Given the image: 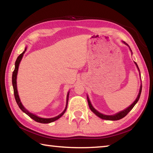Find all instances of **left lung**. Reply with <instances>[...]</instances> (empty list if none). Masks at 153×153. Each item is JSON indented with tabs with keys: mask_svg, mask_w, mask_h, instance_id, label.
I'll list each match as a JSON object with an SVG mask.
<instances>
[{
	"mask_svg": "<svg viewBox=\"0 0 153 153\" xmlns=\"http://www.w3.org/2000/svg\"><path fill=\"white\" fill-rule=\"evenodd\" d=\"M126 43V42H124ZM127 45V44H126ZM131 50V49H130ZM135 64L136 65L137 67H138V70H139V68H138V65H137V63L135 62ZM141 92H142V85L140 86V92H139V94H138V97H137V98L136 99L135 101H134L132 104H131L130 106L128 108H127L126 109L123 110L122 111H121V112L118 113L117 114H115V115H103V114L102 113H100L99 112H98V111L95 109V108L92 107L91 103H90V100L88 99V105H89V107L90 108V110H91L93 113H94V114H96L98 117H99L100 118L102 119V120H112V121H115V120H121V119L123 118L125 116H126L127 115H128V113L130 111L131 109H132L133 107L135 106V105L137 103V102L138 101L139 98H140V94H141Z\"/></svg>",
	"mask_w": 153,
	"mask_h": 153,
	"instance_id": "left-lung-1",
	"label": "left lung"
}]
</instances>
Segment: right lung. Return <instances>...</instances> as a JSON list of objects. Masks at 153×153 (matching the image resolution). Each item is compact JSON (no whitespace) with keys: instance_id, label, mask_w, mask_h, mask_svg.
<instances>
[{"instance_id":"obj_1","label":"right lung","mask_w":153,"mask_h":153,"mask_svg":"<svg viewBox=\"0 0 153 153\" xmlns=\"http://www.w3.org/2000/svg\"><path fill=\"white\" fill-rule=\"evenodd\" d=\"M26 51V48L25 49V51L23 52L22 54H20V55L18 56V57L16 61H15V69L13 72V76H12V83H13V91H14V96H15V100H16V102L17 103L18 106H19V107L20 108V109L22 110L23 112H24L25 114H27V115L30 117L32 119L36 121H37L38 123H51V122H53V121H55L56 120H57L58 119L60 118L62 115H63L65 113V112L66 111L67 109V103H68V97H69V94H67V105H66V107L65 108V110L63 111V112L61 113L60 115L56 116L55 117H53V118H49V119H45V118H41L38 117V116H36L35 115H33V114L30 113L29 111H27L25 108L23 107V105L22 104V102L20 101V99H19V95H18V92H17V82H16V79H17V71H18V68H19V65L21 60H22V56L24 55V54L25 53V51Z\"/></svg>"}]
</instances>
